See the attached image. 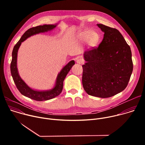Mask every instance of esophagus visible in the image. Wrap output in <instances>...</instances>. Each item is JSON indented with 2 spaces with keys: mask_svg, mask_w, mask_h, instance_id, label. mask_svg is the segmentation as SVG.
<instances>
[{
  "mask_svg": "<svg viewBox=\"0 0 145 145\" xmlns=\"http://www.w3.org/2000/svg\"><path fill=\"white\" fill-rule=\"evenodd\" d=\"M76 62H77V63L78 64H83V63H84V60L83 58H78V59H77Z\"/></svg>",
  "mask_w": 145,
  "mask_h": 145,
  "instance_id": "esophagus-1",
  "label": "esophagus"
}]
</instances>
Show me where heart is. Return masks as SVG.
I'll return each mask as SVG.
<instances>
[{
  "mask_svg": "<svg viewBox=\"0 0 145 145\" xmlns=\"http://www.w3.org/2000/svg\"><path fill=\"white\" fill-rule=\"evenodd\" d=\"M80 37L83 40H86L90 46H95L100 40V35L93 30H84L80 33Z\"/></svg>",
  "mask_w": 145,
  "mask_h": 145,
  "instance_id": "obj_1",
  "label": "heart"
}]
</instances>
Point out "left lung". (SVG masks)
<instances>
[{"mask_svg": "<svg viewBox=\"0 0 145 145\" xmlns=\"http://www.w3.org/2000/svg\"><path fill=\"white\" fill-rule=\"evenodd\" d=\"M97 26L105 32L98 47L86 50L87 63L82 65V83L89 95L107 98L125 89L133 70L130 46L115 28L102 24Z\"/></svg>", "mask_w": 145, "mask_h": 145, "instance_id": "1", "label": "left lung"}]
</instances>
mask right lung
<instances>
[{"label": "right lung", "instance_id": "1", "mask_svg": "<svg viewBox=\"0 0 145 145\" xmlns=\"http://www.w3.org/2000/svg\"><path fill=\"white\" fill-rule=\"evenodd\" d=\"M56 25H44L43 26H38L34 27L27 30L20 38L19 40L14 46L12 53V60L10 65V69L11 76L12 77L14 83L16 85L17 89L23 95L33 99L37 101H44L52 99L55 97L58 96L62 92L63 88V81L73 67L74 65V61L73 60L70 61L69 63L65 66L63 69L61 70L60 73L58 74L56 86L53 89L47 91H34L30 88H29L25 82L20 77L16 67V61H17V53L18 49L21 45V43L25 40H26L28 37L38 34L39 33H43L51 30L56 27Z\"/></svg>", "mask_w": 145, "mask_h": 145}]
</instances>
